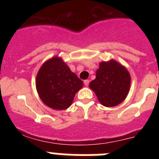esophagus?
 Listing matches in <instances>:
<instances>
[{"label":"esophagus","mask_w":159,"mask_h":159,"mask_svg":"<svg viewBox=\"0 0 159 159\" xmlns=\"http://www.w3.org/2000/svg\"><path fill=\"white\" fill-rule=\"evenodd\" d=\"M84 85H85V86L88 87V85H89V80H84Z\"/></svg>","instance_id":"34e87169"}]
</instances>
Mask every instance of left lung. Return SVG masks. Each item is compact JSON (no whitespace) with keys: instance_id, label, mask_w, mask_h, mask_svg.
Masks as SVG:
<instances>
[{"instance_id":"left-lung-1","label":"left lung","mask_w":159,"mask_h":159,"mask_svg":"<svg viewBox=\"0 0 159 159\" xmlns=\"http://www.w3.org/2000/svg\"><path fill=\"white\" fill-rule=\"evenodd\" d=\"M96 77L90 83L101 104L107 107L121 103L130 91V75L127 69L115 60L99 63Z\"/></svg>"}]
</instances>
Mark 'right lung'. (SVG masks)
Listing matches in <instances>:
<instances>
[{
	"mask_svg": "<svg viewBox=\"0 0 159 159\" xmlns=\"http://www.w3.org/2000/svg\"><path fill=\"white\" fill-rule=\"evenodd\" d=\"M83 85V81L58 56L46 60L36 78V91L40 99L54 110L69 107Z\"/></svg>",
	"mask_w": 159,
	"mask_h": 159,
	"instance_id": "right-lung-1",
	"label": "right lung"
}]
</instances>
